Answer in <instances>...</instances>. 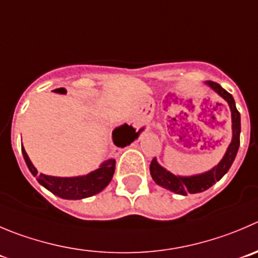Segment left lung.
Masks as SVG:
<instances>
[{
	"mask_svg": "<svg viewBox=\"0 0 258 258\" xmlns=\"http://www.w3.org/2000/svg\"><path fill=\"white\" fill-rule=\"evenodd\" d=\"M207 85L210 88L217 92L219 96H222L225 101L228 102L230 107V112H232V142H230L229 147H228L227 152H225L224 157L222 161L213 167L210 171H207L204 173H199V175L194 176H177L171 173L166 168H163L161 164L157 162L156 158L152 159L151 162V171L152 178L157 185L162 186V187L167 188V190L172 191V192L178 194V195H187V194H198L203 192V191L208 190L212 187L217 181H219L228 170L232 166L233 161H234L235 156H237L238 148H239V134H241V114L235 107L234 99L229 92L224 90L219 83L213 82V81H207Z\"/></svg>",
	"mask_w": 258,
	"mask_h": 258,
	"instance_id": "left-lung-1",
	"label": "left lung"
}]
</instances>
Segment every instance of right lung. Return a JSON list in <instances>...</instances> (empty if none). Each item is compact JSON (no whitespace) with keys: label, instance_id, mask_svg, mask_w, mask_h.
Here are the masks:
<instances>
[{"label":"right lung","instance_id":"obj_1","mask_svg":"<svg viewBox=\"0 0 258 258\" xmlns=\"http://www.w3.org/2000/svg\"><path fill=\"white\" fill-rule=\"evenodd\" d=\"M139 133H141V131L137 132L132 125L124 124L114 129L112 142L116 147L122 148V147L131 144L134 139L138 138ZM21 152H23L26 166L33 173L34 177H36L38 182L41 186H44L46 190L50 191L51 194L62 199H67V200H80V199L96 195L109 185L115 172V159L110 158L102 162L101 166L97 170L92 171L85 176H76V177L48 176L44 175V173H38V170L31 163L24 146H21Z\"/></svg>","mask_w":258,"mask_h":258}]
</instances>
